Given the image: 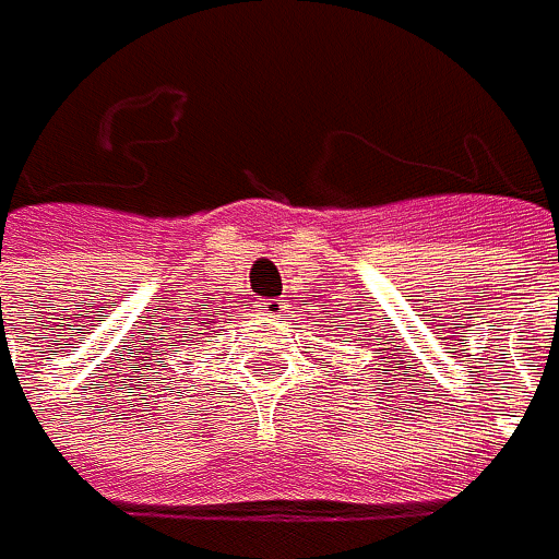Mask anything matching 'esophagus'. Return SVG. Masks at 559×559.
Returning <instances> with one entry per match:
<instances>
[{"mask_svg": "<svg viewBox=\"0 0 559 559\" xmlns=\"http://www.w3.org/2000/svg\"><path fill=\"white\" fill-rule=\"evenodd\" d=\"M259 307L267 312V316H286V310H288L286 300H280V298H264Z\"/></svg>", "mask_w": 559, "mask_h": 559, "instance_id": "1", "label": "esophagus"}]
</instances>
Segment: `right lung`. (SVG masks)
I'll return each mask as SVG.
<instances>
[{
    "label": "right lung",
    "instance_id": "obj_1",
    "mask_svg": "<svg viewBox=\"0 0 559 559\" xmlns=\"http://www.w3.org/2000/svg\"><path fill=\"white\" fill-rule=\"evenodd\" d=\"M198 328H201V331H207L210 322H198ZM183 331H189V328H183ZM192 336H195V331H192Z\"/></svg>",
    "mask_w": 559,
    "mask_h": 559
}]
</instances>
